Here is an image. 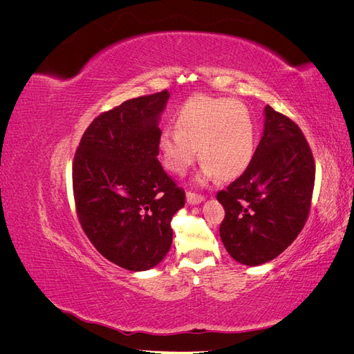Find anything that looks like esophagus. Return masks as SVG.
<instances>
[{"mask_svg": "<svg viewBox=\"0 0 354 354\" xmlns=\"http://www.w3.org/2000/svg\"><path fill=\"white\" fill-rule=\"evenodd\" d=\"M186 199H187V202L190 203V205H199L201 202L205 201V198L201 196V195L194 194V192H187V194H186Z\"/></svg>", "mask_w": 354, "mask_h": 354, "instance_id": "obj_1", "label": "esophagus"}]
</instances>
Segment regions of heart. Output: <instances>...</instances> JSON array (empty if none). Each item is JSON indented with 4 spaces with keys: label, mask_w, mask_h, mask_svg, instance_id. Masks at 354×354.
Listing matches in <instances>:
<instances>
[{
    "label": "heart",
    "mask_w": 354,
    "mask_h": 354,
    "mask_svg": "<svg viewBox=\"0 0 354 354\" xmlns=\"http://www.w3.org/2000/svg\"><path fill=\"white\" fill-rule=\"evenodd\" d=\"M176 131H162L158 147L167 169L185 174L196 160L203 164L201 183L239 177L255 149V125L243 104L230 99L196 95L183 104L174 120Z\"/></svg>",
    "instance_id": "1"
}]
</instances>
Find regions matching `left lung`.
I'll return each instance as SVG.
<instances>
[{
    "instance_id": "8db88e82",
    "label": "left lung",
    "mask_w": 354,
    "mask_h": 354,
    "mask_svg": "<svg viewBox=\"0 0 354 354\" xmlns=\"http://www.w3.org/2000/svg\"><path fill=\"white\" fill-rule=\"evenodd\" d=\"M315 186V159L298 125L264 108V128L243 174L217 194L226 211L220 238L233 260L276 259L304 227Z\"/></svg>"
}]
</instances>
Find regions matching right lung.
<instances>
[{"mask_svg":"<svg viewBox=\"0 0 354 354\" xmlns=\"http://www.w3.org/2000/svg\"><path fill=\"white\" fill-rule=\"evenodd\" d=\"M169 93L136 97L99 115L85 130L72 167L81 226L103 257L145 272L165 259L169 223L185 207L158 160L160 115Z\"/></svg>","mask_w":354,"mask_h":354,"instance_id":"1","label":"right lung"}]
</instances>
